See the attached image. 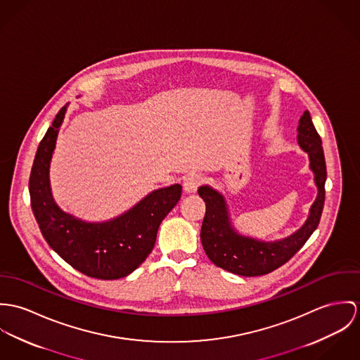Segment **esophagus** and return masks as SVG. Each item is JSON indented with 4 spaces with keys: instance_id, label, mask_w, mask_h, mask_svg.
I'll return each instance as SVG.
<instances>
[{
    "instance_id": "34e87169",
    "label": "esophagus",
    "mask_w": 360,
    "mask_h": 360,
    "mask_svg": "<svg viewBox=\"0 0 360 360\" xmlns=\"http://www.w3.org/2000/svg\"><path fill=\"white\" fill-rule=\"evenodd\" d=\"M202 182V178L198 175V174H192V175H188L185 179H184V191L186 193H195L198 191V188L200 186V184Z\"/></svg>"
}]
</instances>
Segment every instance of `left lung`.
<instances>
[{"label":"left lung","mask_w":360,"mask_h":360,"mask_svg":"<svg viewBox=\"0 0 360 360\" xmlns=\"http://www.w3.org/2000/svg\"><path fill=\"white\" fill-rule=\"evenodd\" d=\"M297 141L309 158V168L318 188V196L309 208L304 225L290 236L279 240H261L241 235L231 219L226 200L210 185L200 186L199 196L205 202V215L200 239L211 262L240 276H261L285 264L315 232L324 205L326 161L321 139L308 110L298 121Z\"/></svg>","instance_id":"1"}]
</instances>
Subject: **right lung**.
<instances>
[{
  "label": "right lung",
  "mask_w": 360,
  "mask_h": 360,
  "mask_svg": "<svg viewBox=\"0 0 360 360\" xmlns=\"http://www.w3.org/2000/svg\"><path fill=\"white\" fill-rule=\"evenodd\" d=\"M68 106L56 115L39 145L29 192L41 233L69 265L95 279L115 280L132 274L152 252L161 221L181 199L179 184L152 191L119 217L88 222L65 212L53 199L49 167Z\"/></svg>",
  "instance_id": "right-lung-1"
}]
</instances>
